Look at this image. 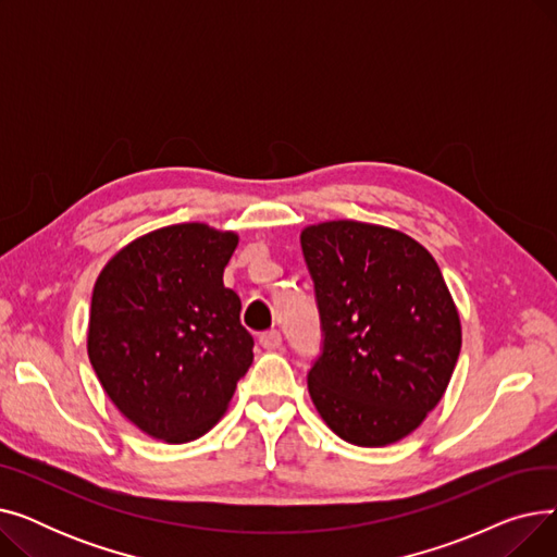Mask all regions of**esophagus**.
<instances>
[{"label": "esophagus", "instance_id": "34e87169", "mask_svg": "<svg viewBox=\"0 0 557 557\" xmlns=\"http://www.w3.org/2000/svg\"><path fill=\"white\" fill-rule=\"evenodd\" d=\"M259 343L263 349H269V352H275V349H282V334L277 330L271 332H263L259 336Z\"/></svg>", "mask_w": 557, "mask_h": 557}]
</instances>
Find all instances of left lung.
<instances>
[{
	"mask_svg": "<svg viewBox=\"0 0 557 557\" xmlns=\"http://www.w3.org/2000/svg\"><path fill=\"white\" fill-rule=\"evenodd\" d=\"M300 244L325 336L307 376L315 411L349 445H393L443 399L460 355L445 277L422 244L384 225L325 221Z\"/></svg>",
	"mask_w": 557,
	"mask_h": 557,
	"instance_id": "8db88e82",
	"label": "left lung"
}]
</instances>
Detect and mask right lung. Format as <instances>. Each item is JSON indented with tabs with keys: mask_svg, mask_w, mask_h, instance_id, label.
<instances>
[{
	"mask_svg": "<svg viewBox=\"0 0 557 557\" xmlns=\"http://www.w3.org/2000/svg\"><path fill=\"white\" fill-rule=\"evenodd\" d=\"M237 232L205 223L153 230L116 252L97 277L87 357L139 431L191 443L227 411L252 363L242 300L223 286Z\"/></svg>",
	"mask_w": 557,
	"mask_h": 557,
	"instance_id": "1",
	"label": "right lung"
}]
</instances>
